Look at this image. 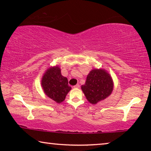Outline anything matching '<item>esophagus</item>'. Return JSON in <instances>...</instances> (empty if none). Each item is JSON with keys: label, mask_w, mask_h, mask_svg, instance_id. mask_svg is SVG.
Returning a JSON list of instances; mask_svg holds the SVG:
<instances>
[{"label": "esophagus", "mask_w": 151, "mask_h": 151, "mask_svg": "<svg viewBox=\"0 0 151 151\" xmlns=\"http://www.w3.org/2000/svg\"><path fill=\"white\" fill-rule=\"evenodd\" d=\"M73 87H74V88H79V87H80V85H78V84H77V85H75V86H73Z\"/></svg>", "instance_id": "1"}]
</instances>
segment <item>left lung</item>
Wrapping results in <instances>:
<instances>
[{
	"instance_id": "obj_1",
	"label": "left lung",
	"mask_w": 151,
	"mask_h": 151,
	"mask_svg": "<svg viewBox=\"0 0 151 151\" xmlns=\"http://www.w3.org/2000/svg\"><path fill=\"white\" fill-rule=\"evenodd\" d=\"M114 83L111 75L103 68H94L86 76L81 89L89 103L96 104L104 101L113 91Z\"/></svg>"
}]
</instances>
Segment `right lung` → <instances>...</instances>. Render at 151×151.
I'll use <instances>...</instances> for the list:
<instances>
[{"label":"right lung","mask_w":151,"mask_h":151,"mask_svg":"<svg viewBox=\"0 0 151 151\" xmlns=\"http://www.w3.org/2000/svg\"><path fill=\"white\" fill-rule=\"evenodd\" d=\"M41 86L46 95L58 104L65 101L66 94L71 90L67 78L61 75L58 65L50 66L45 70L41 78Z\"/></svg>","instance_id":"1"}]
</instances>
